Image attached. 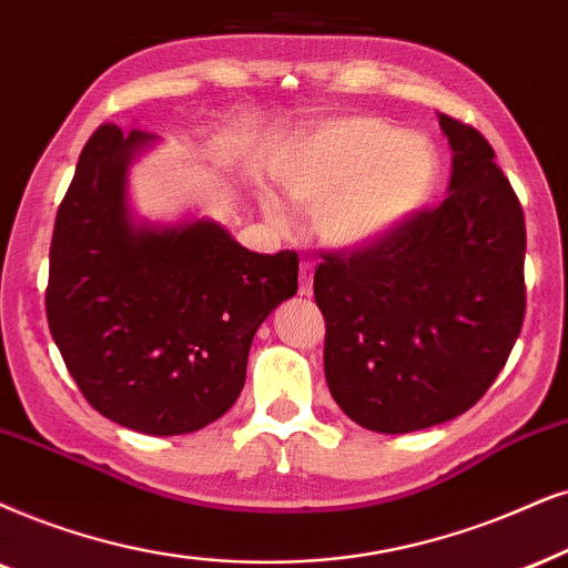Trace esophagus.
I'll use <instances>...</instances> for the list:
<instances>
[{
	"label": "esophagus",
	"mask_w": 568,
	"mask_h": 568,
	"mask_svg": "<svg viewBox=\"0 0 568 568\" xmlns=\"http://www.w3.org/2000/svg\"><path fill=\"white\" fill-rule=\"evenodd\" d=\"M298 293L301 296H312L314 293V267L308 262H301L298 267Z\"/></svg>",
	"instance_id": "obj_1"
}]
</instances>
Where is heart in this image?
<instances>
[{
    "label": "heart",
    "instance_id": "obj_1",
    "mask_svg": "<svg viewBox=\"0 0 568 568\" xmlns=\"http://www.w3.org/2000/svg\"><path fill=\"white\" fill-rule=\"evenodd\" d=\"M437 181V152L422 133H398L385 120H329L301 143L283 183L301 210H317L320 241L358 251L385 241L425 206ZM264 214L283 225L285 214L272 193Z\"/></svg>",
    "mask_w": 568,
    "mask_h": 568
}]
</instances>
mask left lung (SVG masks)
I'll list each match as a JSON object with an SVG mask.
<instances>
[{
    "label": "left lung",
    "mask_w": 568,
    "mask_h": 568,
    "mask_svg": "<svg viewBox=\"0 0 568 568\" xmlns=\"http://www.w3.org/2000/svg\"><path fill=\"white\" fill-rule=\"evenodd\" d=\"M437 120L454 149L448 199L314 272L329 393L348 419L383 435L475 406L521 333V204L485 135Z\"/></svg>",
    "instance_id": "8db88e82"
}]
</instances>
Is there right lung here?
I'll use <instances>...</instances> for the list:
<instances>
[{"label":"right lung","instance_id":"obj_1","mask_svg":"<svg viewBox=\"0 0 568 568\" xmlns=\"http://www.w3.org/2000/svg\"><path fill=\"white\" fill-rule=\"evenodd\" d=\"M160 135L99 125L54 220L47 320L85 400L143 435L212 425L246 383L256 327L298 291L296 251L256 254L220 222H149L131 164Z\"/></svg>","mask_w":568,"mask_h":568}]
</instances>
